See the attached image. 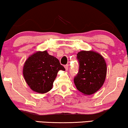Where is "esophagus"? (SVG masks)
<instances>
[{
  "label": "esophagus",
  "mask_w": 128,
  "mask_h": 128,
  "mask_svg": "<svg viewBox=\"0 0 128 128\" xmlns=\"http://www.w3.org/2000/svg\"><path fill=\"white\" fill-rule=\"evenodd\" d=\"M64 67H65L66 70H68V65H67V64L64 66Z\"/></svg>",
  "instance_id": "34e87169"
}]
</instances>
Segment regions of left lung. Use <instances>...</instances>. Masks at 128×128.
<instances>
[{
	"label": "left lung",
	"instance_id": "8db88e82",
	"mask_svg": "<svg viewBox=\"0 0 128 128\" xmlns=\"http://www.w3.org/2000/svg\"><path fill=\"white\" fill-rule=\"evenodd\" d=\"M79 72L74 82L76 88L84 95H92L104 84L107 74V65L103 56L92 50H82L77 54Z\"/></svg>",
	"mask_w": 128,
	"mask_h": 128
}]
</instances>
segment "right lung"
Listing matches in <instances>:
<instances>
[{"label":"right lung","mask_w":128,"mask_h":128,"mask_svg":"<svg viewBox=\"0 0 128 128\" xmlns=\"http://www.w3.org/2000/svg\"><path fill=\"white\" fill-rule=\"evenodd\" d=\"M59 70L65 68L46 50L38 51L27 58L23 67L24 79L32 90L44 94L52 88Z\"/></svg>","instance_id":"add662e5"}]
</instances>
